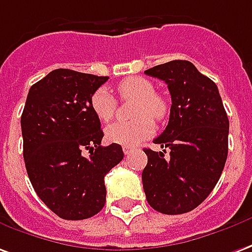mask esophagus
<instances>
[{"label":"esophagus","instance_id":"1","mask_svg":"<svg viewBox=\"0 0 252 252\" xmlns=\"http://www.w3.org/2000/svg\"><path fill=\"white\" fill-rule=\"evenodd\" d=\"M123 151H124V154H126V156H128V154H131L132 151H133V149H131V147H124Z\"/></svg>","mask_w":252,"mask_h":252}]
</instances>
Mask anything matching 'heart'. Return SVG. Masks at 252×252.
<instances>
[{
	"label": "heart",
	"instance_id": "1",
	"mask_svg": "<svg viewBox=\"0 0 252 252\" xmlns=\"http://www.w3.org/2000/svg\"><path fill=\"white\" fill-rule=\"evenodd\" d=\"M117 94L121 101H135L132 117L136 120L129 123H114L105 131L109 143L120 144L124 147H135L154 132V123L165 119L168 103L165 98L156 93V86L149 79L133 76L124 79L117 84ZM91 110L102 123H109L116 112V99L105 87L94 91L90 99Z\"/></svg>",
	"mask_w": 252,
	"mask_h": 252
}]
</instances>
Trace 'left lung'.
<instances>
[{"label":"left lung","instance_id":"1","mask_svg":"<svg viewBox=\"0 0 252 252\" xmlns=\"http://www.w3.org/2000/svg\"><path fill=\"white\" fill-rule=\"evenodd\" d=\"M144 73L163 80L172 96L168 126L154 139L163 150L144 149L146 199L163 214L188 213L209 196L222 173L229 120L216 83L192 63L175 60Z\"/></svg>","mask_w":252,"mask_h":252}]
</instances>
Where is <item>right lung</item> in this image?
<instances>
[{"label": "right lung", "mask_w": 252, "mask_h": 252, "mask_svg": "<svg viewBox=\"0 0 252 252\" xmlns=\"http://www.w3.org/2000/svg\"><path fill=\"white\" fill-rule=\"evenodd\" d=\"M108 79L61 68L28 91L22 114L26 169L40 200L64 220L101 212L105 176L124 158L120 144H101V121L90 105Z\"/></svg>", "instance_id": "add662e5"}]
</instances>
